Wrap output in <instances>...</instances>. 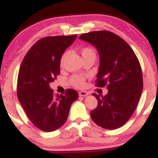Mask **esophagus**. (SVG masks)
<instances>
[{"instance_id": "esophagus-1", "label": "esophagus", "mask_w": 158, "mask_h": 158, "mask_svg": "<svg viewBox=\"0 0 158 158\" xmlns=\"http://www.w3.org/2000/svg\"><path fill=\"white\" fill-rule=\"evenodd\" d=\"M79 94L80 97H86V96L88 95V93L86 91H80L79 93Z\"/></svg>"}]
</instances>
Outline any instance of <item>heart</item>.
<instances>
[{"instance_id":"b5f03b06","label":"heart","mask_w":158,"mask_h":158,"mask_svg":"<svg viewBox=\"0 0 158 158\" xmlns=\"http://www.w3.org/2000/svg\"><path fill=\"white\" fill-rule=\"evenodd\" d=\"M81 56H82L83 58L87 57L88 56L91 55V54H95L94 50L90 48H84L81 50ZM67 56H68V52H65L63 53V55L61 56V65L64 64L65 59H66ZM70 81L72 82V84L75 85L76 87H78V88H82L85 85V77H82V76L80 75H75L73 77H71L70 79Z\"/></svg>"}]
</instances>
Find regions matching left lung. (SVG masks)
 I'll list each match as a JSON object with an SVG mask.
<instances>
[{
	"label": "left lung",
	"mask_w": 158,
	"mask_h": 158,
	"mask_svg": "<svg viewBox=\"0 0 158 158\" xmlns=\"http://www.w3.org/2000/svg\"><path fill=\"white\" fill-rule=\"evenodd\" d=\"M79 39L94 45L99 56L96 85L105 87L106 95L97 98V108L90 117L97 126L106 129L123 126L136 109L143 88L142 70L131 47L122 38L106 30L81 34Z\"/></svg>",
	"instance_id": "obj_1"
}]
</instances>
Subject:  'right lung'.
Listing matches in <instances>:
<instances>
[{
  "label": "right lung",
  "mask_w": 158,
  "mask_h": 158,
  "mask_svg": "<svg viewBox=\"0 0 158 158\" xmlns=\"http://www.w3.org/2000/svg\"><path fill=\"white\" fill-rule=\"evenodd\" d=\"M77 35L49 36L39 40L23 58L18 77L17 95L30 120L44 131L62 126L77 90L67 89L64 95H54L50 83L60 73L62 54Z\"/></svg>",
  "instance_id": "right-lung-1"
}]
</instances>
